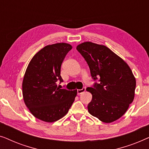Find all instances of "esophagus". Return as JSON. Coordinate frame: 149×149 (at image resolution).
Listing matches in <instances>:
<instances>
[{"label":"esophagus","instance_id":"34e87169","mask_svg":"<svg viewBox=\"0 0 149 149\" xmlns=\"http://www.w3.org/2000/svg\"><path fill=\"white\" fill-rule=\"evenodd\" d=\"M85 91V87H83V88L81 89H78V90H77V93H78L79 95H80L81 93H84Z\"/></svg>","mask_w":149,"mask_h":149}]
</instances>
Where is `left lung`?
Wrapping results in <instances>:
<instances>
[{"label": "left lung", "instance_id": "8db88e82", "mask_svg": "<svg viewBox=\"0 0 149 149\" xmlns=\"http://www.w3.org/2000/svg\"><path fill=\"white\" fill-rule=\"evenodd\" d=\"M85 58L92 78L100 82L86 90L92 95L88 112L104 123L119 119L134 100L136 78L128 64L109 47L89 41L77 46Z\"/></svg>", "mask_w": 149, "mask_h": 149}]
</instances>
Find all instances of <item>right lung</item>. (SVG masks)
I'll use <instances>...</instances> for the list:
<instances>
[{"label": "right lung", "instance_id": "add662e5", "mask_svg": "<svg viewBox=\"0 0 149 149\" xmlns=\"http://www.w3.org/2000/svg\"><path fill=\"white\" fill-rule=\"evenodd\" d=\"M72 47L58 42L44 47L30 60L22 83L24 101L30 113L42 121L52 123L64 117L74 102L77 90L60 89L61 65Z\"/></svg>", "mask_w": 149, "mask_h": 149}]
</instances>
